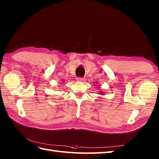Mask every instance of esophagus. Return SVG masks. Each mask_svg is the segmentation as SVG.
I'll list each match as a JSON object with an SVG mask.
<instances>
[{
  "mask_svg": "<svg viewBox=\"0 0 159 159\" xmlns=\"http://www.w3.org/2000/svg\"><path fill=\"white\" fill-rule=\"evenodd\" d=\"M85 79H84V78H80V77H78L76 78V81L77 82H83L85 81Z\"/></svg>",
  "mask_w": 159,
  "mask_h": 159,
  "instance_id": "1",
  "label": "esophagus"
}]
</instances>
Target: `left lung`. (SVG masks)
Returning <instances> with one entry per match:
<instances>
[{
	"label": "left lung",
	"mask_w": 159,
	"mask_h": 159,
	"mask_svg": "<svg viewBox=\"0 0 159 159\" xmlns=\"http://www.w3.org/2000/svg\"><path fill=\"white\" fill-rule=\"evenodd\" d=\"M98 93H100V95H104V92H102V91H99Z\"/></svg>",
	"instance_id": "obj_1"
}]
</instances>
